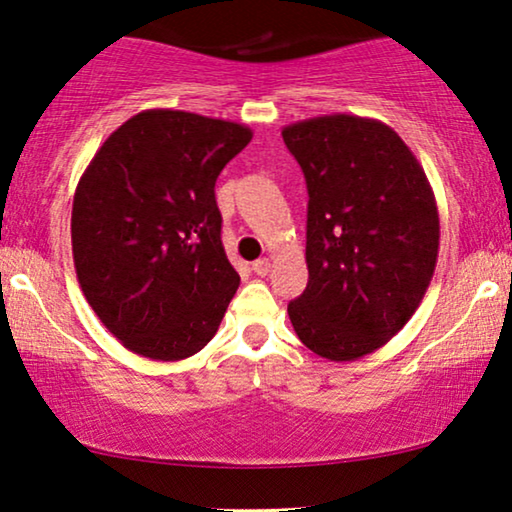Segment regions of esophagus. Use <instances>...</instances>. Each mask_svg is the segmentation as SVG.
Returning a JSON list of instances; mask_svg holds the SVG:
<instances>
[{"mask_svg":"<svg viewBox=\"0 0 512 512\" xmlns=\"http://www.w3.org/2000/svg\"><path fill=\"white\" fill-rule=\"evenodd\" d=\"M253 271L257 276H266L271 271V259L269 257H259L257 262H253Z\"/></svg>","mask_w":512,"mask_h":512,"instance_id":"34e87169","label":"esophagus"}]
</instances>
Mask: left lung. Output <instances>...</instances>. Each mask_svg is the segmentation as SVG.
I'll return each mask as SVG.
<instances>
[{
  "instance_id": "1",
  "label": "left lung",
  "mask_w": 512,
  "mask_h": 512,
  "mask_svg": "<svg viewBox=\"0 0 512 512\" xmlns=\"http://www.w3.org/2000/svg\"><path fill=\"white\" fill-rule=\"evenodd\" d=\"M283 141L308 187V285L287 315L315 355L355 362L403 329L434 278V190L380 120L320 115L283 127Z\"/></svg>"
}]
</instances>
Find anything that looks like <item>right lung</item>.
Listing matches in <instances>:
<instances>
[{
    "label": "right lung",
    "mask_w": 512,
    "mask_h": 512,
    "mask_svg": "<svg viewBox=\"0 0 512 512\" xmlns=\"http://www.w3.org/2000/svg\"><path fill=\"white\" fill-rule=\"evenodd\" d=\"M250 139L239 122L148 109L83 171L71 208L78 285L136 355L192 357L225 318L241 278L220 241L215 181Z\"/></svg>",
    "instance_id": "add662e5"
}]
</instances>
